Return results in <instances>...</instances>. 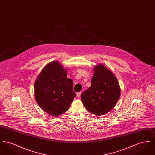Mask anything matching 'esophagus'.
Returning a JSON list of instances; mask_svg holds the SVG:
<instances>
[{
  "label": "esophagus",
  "instance_id": "1",
  "mask_svg": "<svg viewBox=\"0 0 155 155\" xmlns=\"http://www.w3.org/2000/svg\"><path fill=\"white\" fill-rule=\"evenodd\" d=\"M81 93L80 92H77V94H76V95H77V96L78 97H80V96H81Z\"/></svg>",
  "mask_w": 155,
  "mask_h": 155
}]
</instances>
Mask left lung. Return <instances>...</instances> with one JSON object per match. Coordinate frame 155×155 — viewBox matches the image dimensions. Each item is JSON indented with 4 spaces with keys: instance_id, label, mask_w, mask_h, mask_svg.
<instances>
[{
    "instance_id": "obj_1",
    "label": "left lung",
    "mask_w": 155,
    "mask_h": 155,
    "mask_svg": "<svg viewBox=\"0 0 155 155\" xmlns=\"http://www.w3.org/2000/svg\"><path fill=\"white\" fill-rule=\"evenodd\" d=\"M94 73L91 86L82 93L81 101L89 112L101 116L116 106L121 89L117 78L105 66L96 65Z\"/></svg>"
}]
</instances>
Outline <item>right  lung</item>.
<instances>
[{"mask_svg": "<svg viewBox=\"0 0 155 155\" xmlns=\"http://www.w3.org/2000/svg\"><path fill=\"white\" fill-rule=\"evenodd\" d=\"M67 69L58 61L44 67L34 82V96L45 112L57 117L68 110L76 96L73 82L67 78Z\"/></svg>", "mask_w": 155, "mask_h": 155, "instance_id": "right-lung-1", "label": "right lung"}]
</instances>
